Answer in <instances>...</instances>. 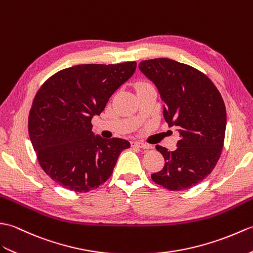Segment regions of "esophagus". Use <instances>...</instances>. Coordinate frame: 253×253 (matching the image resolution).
<instances>
[{
	"instance_id": "obj_1",
	"label": "esophagus",
	"mask_w": 253,
	"mask_h": 253,
	"mask_svg": "<svg viewBox=\"0 0 253 253\" xmlns=\"http://www.w3.org/2000/svg\"><path fill=\"white\" fill-rule=\"evenodd\" d=\"M131 144H132V147H138V148H144V149L150 147L148 144H145V143L139 142V141H133Z\"/></svg>"
}]
</instances>
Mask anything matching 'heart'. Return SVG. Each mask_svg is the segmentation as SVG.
Masks as SVG:
<instances>
[{
  "mask_svg": "<svg viewBox=\"0 0 253 253\" xmlns=\"http://www.w3.org/2000/svg\"><path fill=\"white\" fill-rule=\"evenodd\" d=\"M143 85H148V83H145V82H142V83H139L138 85H137V87H139V86H143Z\"/></svg>",
  "mask_w": 253,
  "mask_h": 253,
  "instance_id": "heart-1",
  "label": "heart"
}]
</instances>
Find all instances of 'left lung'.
Listing matches in <instances>:
<instances>
[{
  "mask_svg": "<svg viewBox=\"0 0 253 253\" xmlns=\"http://www.w3.org/2000/svg\"><path fill=\"white\" fill-rule=\"evenodd\" d=\"M138 68L158 88L165 120L179 132L175 150L156 146L166 162L151 179L170 190L192 188L209 175L222 154L226 109L221 93L204 72L173 59L143 60Z\"/></svg>",
  "mask_w": 253,
  "mask_h": 253,
  "instance_id": "1",
  "label": "left lung"
}]
</instances>
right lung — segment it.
Segmentation results:
<instances>
[{
    "instance_id": "obj_1",
    "label": "right lung",
    "mask_w": 253,
    "mask_h": 253,
    "mask_svg": "<svg viewBox=\"0 0 253 253\" xmlns=\"http://www.w3.org/2000/svg\"><path fill=\"white\" fill-rule=\"evenodd\" d=\"M135 69L136 61L77 65L56 72L39 88L28 130L39 164L55 183L86 193L110 177L118 157L131 144L95 136L91 121Z\"/></svg>"
}]
</instances>
